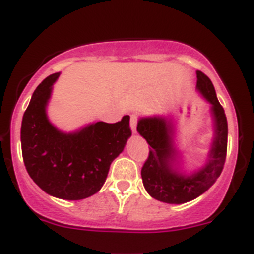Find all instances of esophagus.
Segmentation results:
<instances>
[{
	"mask_svg": "<svg viewBox=\"0 0 254 254\" xmlns=\"http://www.w3.org/2000/svg\"><path fill=\"white\" fill-rule=\"evenodd\" d=\"M136 124H138V116H136V115H131V116H130V127H131V131H133V133L136 131Z\"/></svg>",
	"mask_w": 254,
	"mask_h": 254,
	"instance_id": "1",
	"label": "esophagus"
}]
</instances>
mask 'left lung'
Wrapping results in <instances>:
<instances>
[{
	"mask_svg": "<svg viewBox=\"0 0 254 254\" xmlns=\"http://www.w3.org/2000/svg\"><path fill=\"white\" fill-rule=\"evenodd\" d=\"M197 90L211 103L213 139L204 165L191 174L183 171L180 166L171 118L151 116L138 121L136 131L149 144L148 158L142 167L143 185L152 198L165 203L182 204L195 199L212 187L224 169L228 149L225 111L216 97L212 81L202 71H197Z\"/></svg>",
	"mask_w": 254,
	"mask_h": 254,
	"instance_id": "1",
	"label": "left lung"
}]
</instances>
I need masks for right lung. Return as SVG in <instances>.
I'll return each instance as SVG.
<instances>
[{
  "label": "right lung",
  "mask_w": 254,
  "mask_h": 254,
  "mask_svg": "<svg viewBox=\"0 0 254 254\" xmlns=\"http://www.w3.org/2000/svg\"><path fill=\"white\" fill-rule=\"evenodd\" d=\"M60 72L37 87L21 121V152L26 171L42 190L67 200L84 199L105 184L110 165L131 135L130 118L107 124L93 123L64 133L51 124L47 105Z\"/></svg>",
  "instance_id": "right-lung-1"
}]
</instances>
